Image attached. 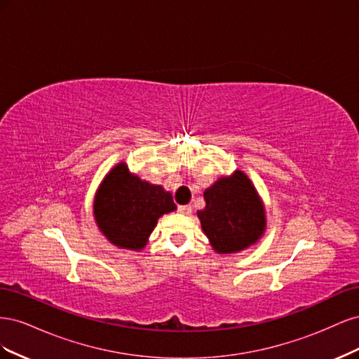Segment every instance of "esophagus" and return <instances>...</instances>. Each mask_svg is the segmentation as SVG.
<instances>
[{"instance_id": "esophagus-1", "label": "esophagus", "mask_w": 359, "mask_h": 359, "mask_svg": "<svg viewBox=\"0 0 359 359\" xmlns=\"http://www.w3.org/2000/svg\"><path fill=\"white\" fill-rule=\"evenodd\" d=\"M178 212L184 215H190L191 214V206L190 205H180L178 206Z\"/></svg>"}]
</instances>
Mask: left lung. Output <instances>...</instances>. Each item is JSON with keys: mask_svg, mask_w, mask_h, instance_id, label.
I'll use <instances>...</instances> for the list:
<instances>
[{"mask_svg": "<svg viewBox=\"0 0 359 359\" xmlns=\"http://www.w3.org/2000/svg\"><path fill=\"white\" fill-rule=\"evenodd\" d=\"M203 198L206 206L198 217L215 252H240L264 233V206L252 181L241 170L231 178H220L205 190Z\"/></svg>", "mask_w": 359, "mask_h": 359, "instance_id": "obj_1", "label": "left lung"}]
</instances>
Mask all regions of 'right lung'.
<instances>
[{
    "mask_svg": "<svg viewBox=\"0 0 359 359\" xmlns=\"http://www.w3.org/2000/svg\"><path fill=\"white\" fill-rule=\"evenodd\" d=\"M173 210L170 193L132 175L123 163L103 180L94 202L100 231L112 244L130 250L142 248L158 217Z\"/></svg>",
    "mask_w": 359,
    "mask_h": 359,
    "instance_id": "add662e5",
    "label": "right lung"
}]
</instances>
